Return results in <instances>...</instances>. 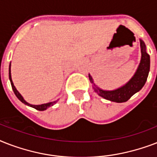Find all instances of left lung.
Segmentation results:
<instances>
[{"mask_svg":"<svg viewBox=\"0 0 157 157\" xmlns=\"http://www.w3.org/2000/svg\"><path fill=\"white\" fill-rule=\"evenodd\" d=\"M139 41L141 48V60L134 76L124 86L113 90H105L96 86L90 74H89L90 81L93 85L94 90L102 98L116 103H124L144 87L150 71V56L147 53L146 45L144 40L139 39Z\"/></svg>","mask_w":157,"mask_h":157,"instance_id":"left-lung-1","label":"left lung"}]
</instances>
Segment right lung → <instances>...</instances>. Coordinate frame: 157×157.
Here are the masks:
<instances>
[{
	"label": "right lung",
	"mask_w": 157,
	"mask_h": 157,
	"mask_svg": "<svg viewBox=\"0 0 157 157\" xmlns=\"http://www.w3.org/2000/svg\"><path fill=\"white\" fill-rule=\"evenodd\" d=\"M10 67H11V64L10 63V67H9V78H10V84H11V86H12V89H13V93H14V94L16 95V97L19 99V100L22 102L23 103H24V104L28 105V106H29V107H33V108H35V109L38 110V111H45V110H46L48 108V107H51V106H53L54 104H55V103L58 102V101H53V102H50V103H43V104H40V105H33V104H30V103H28L27 101L23 98V97L22 95H21V94L18 92V90H17V89L15 88V86H14V85H13V81H12V78H11V71H10Z\"/></svg>",
	"instance_id": "right-lung-1"
}]
</instances>
